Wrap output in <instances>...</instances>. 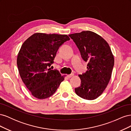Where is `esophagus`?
<instances>
[{
  "mask_svg": "<svg viewBox=\"0 0 131 131\" xmlns=\"http://www.w3.org/2000/svg\"><path fill=\"white\" fill-rule=\"evenodd\" d=\"M74 74H71L67 75V77H68V78H71V77H72L73 76H74Z\"/></svg>",
  "mask_w": 131,
  "mask_h": 131,
  "instance_id": "obj_1",
  "label": "esophagus"
}]
</instances>
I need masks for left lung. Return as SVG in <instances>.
<instances>
[{"label": "left lung", "mask_w": 131, "mask_h": 131, "mask_svg": "<svg viewBox=\"0 0 131 131\" xmlns=\"http://www.w3.org/2000/svg\"><path fill=\"white\" fill-rule=\"evenodd\" d=\"M80 51L81 57L88 62L85 73L79 75L81 85L75 89L76 94L87 100L101 96L112 76L114 58L104 39L93 31L86 30L69 35Z\"/></svg>", "instance_id": "1"}]
</instances>
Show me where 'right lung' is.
I'll use <instances>...</instances> for the list:
<instances>
[{
  "label": "right lung",
  "mask_w": 131,
  "mask_h": 131,
  "mask_svg": "<svg viewBox=\"0 0 131 131\" xmlns=\"http://www.w3.org/2000/svg\"><path fill=\"white\" fill-rule=\"evenodd\" d=\"M69 40L67 35L37 33L23 42L17 64L22 81L34 97H50L64 80L66 75L50 67L59 47Z\"/></svg>",
  "instance_id": "add662e5"
}]
</instances>
